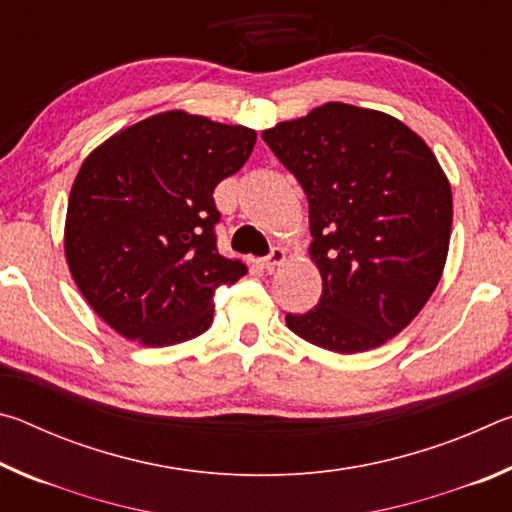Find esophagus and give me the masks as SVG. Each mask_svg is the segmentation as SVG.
Masks as SVG:
<instances>
[{
  "instance_id": "34e87169",
  "label": "esophagus",
  "mask_w": 512,
  "mask_h": 512,
  "mask_svg": "<svg viewBox=\"0 0 512 512\" xmlns=\"http://www.w3.org/2000/svg\"><path fill=\"white\" fill-rule=\"evenodd\" d=\"M284 262H287V250H284V248H273L271 255L264 257V259H257V266L266 268V271H273L275 266H280Z\"/></svg>"
}]
</instances>
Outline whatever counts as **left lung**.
Here are the masks:
<instances>
[{"instance_id": "8db88e82", "label": "left lung", "mask_w": 512, "mask_h": 512, "mask_svg": "<svg viewBox=\"0 0 512 512\" xmlns=\"http://www.w3.org/2000/svg\"><path fill=\"white\" fill-rule=\"evenodd\" d=\"M262 137L305 189L323 280L314 309L287 314L289 329L329 352L379 348L443 277L454 216L443 167L400 119L339 101Z\"/></svg>"}]
</instances>
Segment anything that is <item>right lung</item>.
Here are the masks:
<instances>
[{"label":"right lung","instance_id":"obj_1","mask_svg":"<svg viewBox=\"0 0 512 512\" xmlns=\"http://www.w3.org/2000/svg\"><path fill=\"white\" fill-rule=\"evenodd\" d=\"M257 133L167 110L99 144L69 192L65 259L76 287L124 339L167 348L207 332L212 296L246 264L216 248L214 187Z\"/></svg>","mask_w":512,"mask_h":512}]
</instances>
